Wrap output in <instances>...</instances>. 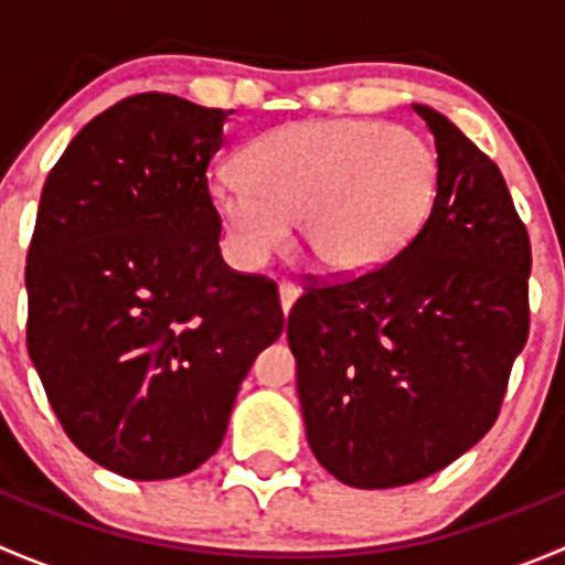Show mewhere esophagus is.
<instances>
[{"mask_svg":"<svg viewBox=\"0 0 565 565\" xmlns=\"http://www.w3.org/2000/svg\"><path fill=\"white\" fill-rule=\"evenodd\" d=\"M298 295H300V289L292 287V284H287V281L278 284V300H281L284 315H289V309H292V303L298 300Z\"/></svg>","mask_w":565,"mask_h":565,"instance_id":"obj_1","label":"esophagus"}]
</instances>
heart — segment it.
I'll use <instances>...</instances> for the list:
<instances>
[{"label":"heart","mask_w":565,"mask_h":565,"mask_svg":"<svg viewBox=\"0 0 565 565\" xmlns=\"http://www.w3.org/2000/svg\"><path fill=\"white\" fill-rule=\"evenodd\" d=\"M243 174L210 185L226 250L262 267L289 246L319 273L377 270L409 241L435 196V158L407 128L366 119H309L273 128L241 156Z\"/></svg>","instance_id":"obj_1"}]
</instances>
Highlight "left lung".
Wrapping results in <instances>:
<instances>
[{"mask_svg": "<svg viewBox=\"0 0 565 565\" xmlns=\"http://www.w3.org/2000/svg\"><path fill=\"white\" fill-rule=\"evenodd\" d=\"M413 108L437 150L429 218L287 319L311 451L355 489L420 481L476 446L527 341L530 241L503 174L446 114Z\"/></svg>", "mask_w": 565, "mask_h": 565, "instance_id": "1", "label": "left lung"}]
</instances>
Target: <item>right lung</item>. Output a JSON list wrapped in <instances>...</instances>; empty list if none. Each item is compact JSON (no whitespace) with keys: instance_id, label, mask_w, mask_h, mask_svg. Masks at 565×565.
<instances>
[{"instance_id":"1","label":"right lung","mask_w":565,"mask_h":565,"mask_svg":"<svg viewBox=\"0 0 565 565\" xmlns=\"http://www.w3.org/2000/svg\"><path fill=\"white\" fill-rule=\"evenodd\" d=\"M230 111L119 100L51 169L26 254V350L73 446L163 481L218 451L250 363L281 335L276 284L221 259L207 167Z\"/></svg>"}]
</instances>
